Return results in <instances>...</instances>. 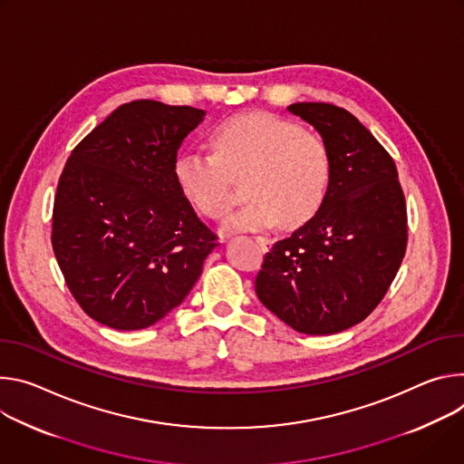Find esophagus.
<instances>
[{"instance_id":"1","label":"esophagus","mask_w":464,"mask_h":464,"mask_svg":"<svg viewBox=\"0 0 464 464\" xmlns=\"http://www.w3.org/2000/svg\"><path fill=\"white\" fill-rule=\"evenodd\" d=\"M254 239H256V243H258V246H260L262 250H267V248L271 246V239H269L267 236H256Z\"/></svg>"}]
</instances>
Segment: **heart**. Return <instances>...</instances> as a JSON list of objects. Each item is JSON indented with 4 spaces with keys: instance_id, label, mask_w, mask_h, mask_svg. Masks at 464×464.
Listing matches in <instances>:
<instances>
[{
    "instance_id": "b5f03b06",
    "label": "heart",
    "mask_w": 464,
    "mask_h": 464,
    "mask_svg": "<svg viewBox=\"0 0 464 464\" xmlns=\"http://www.w3.org/2000/svg\"><path fill=\"white\" fill-rule=\"evenodd\" d=\"M214 154L182 150L175 179L184 197L210 219L236 204L232 180L245 182L246 206L225 221L227 230H256L278 221L298 227L317 214L328 193L334 160L323 136L271 112H243L210 132Z\"/></svg>"
}]
</instances>
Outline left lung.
I'll return each instance as SVG.
<instances>
[{
    "instance_id": "1",
    "label": "left lung",
    "mask_w": 464,
    "mask_h": 464,
    "mask_svg": "<svg viewBox=\"0 0 464 464\" xmlns=\"http://www.w3.org/2000/svg\"><path fill=\"white\" fill-rule=\"evenodd\" d=\"M287 111L324 138L334 171L317 214L266 254L256 295L293 330L332 335L365 321L392 284L407 246L405 197L391 154L348 111Z\"/></svg>"
}]
</instances>
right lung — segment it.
<instances>
[{
    "label": "right lung",
    "mask_w": 464,
    "mask_h": 464,
    "mask_svg": "<svg viewBox=\"0 0 464 464\" xmlns=\"http://www.w3.org/2000/svg\"><path fill=\"white\" fill-rule=\"evenodd\" d=\"M204 111L140 99L70 154L53 204L55 258L93 321L141 330L182 304L218 236L175 179L177 150Z\"/></svg>",
    "instance_id": "obj_1"
}]
</instances>
